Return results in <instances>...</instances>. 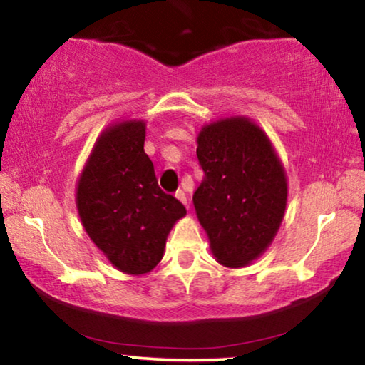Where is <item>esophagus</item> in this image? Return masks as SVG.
Returning a JSON list of instances; mask_svg holds the SVG:
<instances>
[{
	"label": "esophagus",
	"mask_w": 365,
	"mask_h": 365,
	"mask_svg": "<svg viewBox=\"0 0 365 365\" xmlns=\"http://www.w3.org/2000/svg\"><path fill=\"white\" fill-rule=\"evenodd\" d=\"M175 197L180 200V202L185 205V207H187L188 210H190V203H188V198H187V195H185V192L183 190H177L175 192Z\"/></svg>",
	"instance_id": "esophagus-1"
}]
</instances>
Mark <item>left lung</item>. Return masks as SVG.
Listing matches in <instances>:
<instances>
[{
  "instance_id": "8db88e82",
  "label": "left lung",
  "mask_w": 365,
  "mask_h": 365,
  "mask_svg": "<svg viewBox=\"0 0 365 365\" xmlns=\"http://www.w3.org/2000/svg\"><path fill=\"white\" fill-rule=\"evenodd\" d=\"M197 157L203 180L195 212L215 259L245 268L273 243L284 218L287 178L269 137L243 115L202 127Z\"/></svg>"
}]
</instances>
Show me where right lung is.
Returning a JSON list of instances; mask_svg holds the SVG:
<instances>
[{"label":"right lung","instance_id":"1","mask_svg":"<svg viewBox=\"0 0 365 365\" xmlns=\"http://www.w3.org/2000/svg\"><path fill=\"white\" fill-rule=\"evenodd\" d=\"M145 120H120L97 137L76 187V207L86 233L109 263L140 276L160 263L167 236L187 215L162 192L143 150Z\"/></svg>","mask_w":365,"mask_h":365}]
</instances>
